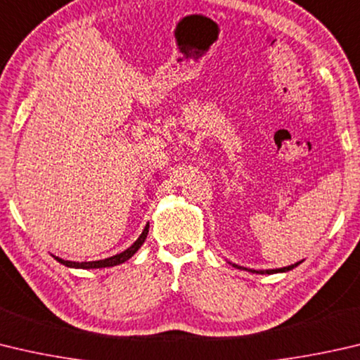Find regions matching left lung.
Here are the masks:
<instances>
[{"mask_svg": "<svg viewBox=\"0 0 360 360\" xmlns=\"http://www.w3.org/2000/svg\"><path fill=\"white\" fill-rule=\"evenodd\" d=\"M299 263H296V264H291V266H288V267H280V269H267V271H253V269H250L252 272H257V274H276V272H286V271H291V269H294V267H296ZM236 267H239V269H244V267H240V266H236Z\"/></svg>", "mask_w": 360, "mask_h": 360, "instance_id": "1", "label": "left lung"}]
</instances>
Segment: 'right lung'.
<instances>
[{
    "label": "right lung",
    "mask_w": 360,
    "mask_h": 360,
    "mask_svg": "<svg viewBox=\"0 0 360 360\" xmlns=\"http://www.w3.org/2000/svg\"><path fill=\"white\" fill-rule=\"evenodd\" d=\"M148 231H149V225L145 226V230H143V233L140 234V238L136 239L135 243L127 248V250H124L122 253H117V255H115V257L99 259V261H88V263L86 261H84V263H75V261H64L61 258H56V259L64 266L82 267V269H96V267H112L116 264H121V263H124V261H127L130 257H134V253L143 245V243H145V239L148 236Z\"/></svg>",
    "instance_id": "add662e5"
}]
</instances>
